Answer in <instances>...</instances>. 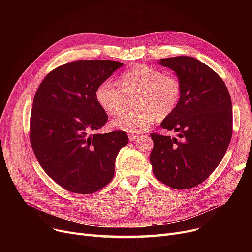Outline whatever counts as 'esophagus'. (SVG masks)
Wrapping results in <instances>:
<instances>
[{
	"instance_id": "esophagus-1",
	"label": "esophagus",
	"mask_w": 252,
	"mask_h": 252,
	"mask_svg": "<svg viewBox=\"0 0 252 252\" xmlns=\"http://www.w3.org/2000/svg\"><path fill=\"white\" fill-rule=\"evenodd\" d=\"M138 135H136V134H130L129 136H128V139H129V141H135V140H137L138 139Z\"/></svg>"
}]
</instances>
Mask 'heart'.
Masks as SVG:
<instances>
[{
    "label": "heart",
    "mask_w": 252,
    "mask_h": 252,
    "mask_svg": "<svg viewBox=\"0 0 252 252\" xmlns=\"http://www.w3.org/2000/svg\"><path fill=\"white\" fill-rule=\"evenodd\" d=\"M121 87L106 79L96 90L100 107L110 115L125 111L129 99H135L133 111L114 118L112 127L131 134L147 130L157 118L173 114L181 100L179 79L160 69L138 65L125 72L119 79Z\"/></svg>",
    "instance_id": "b5f03b06"
}]
</instances>
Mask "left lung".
I'll list each match as a JSON object with an SVG mask.
<instances>
[{
  "label": "left lung",
  "instance_id": "left-lung-1",
  "mask_svg": "<svg viewBox=\"0 0 252 252\" xmlns=\"http://www.w3.org/2000/svg\"><path fill=\"white\" fill-rule=\"evenodd\" d=\"M158 63L175 71L182 93L178 108L160 125L178 138L151 134L150 162L157 180L186 190L205 181L226 153L233 131L232 101L219 74L198 59L178 56Z\"/></svg>",
  "mask_w": 252,
  "mask_h": 252
}]
</instances>
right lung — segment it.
<instances>
[{
    "instance_id": "1",
    "label": "right lung",
    "mask_w": 252,
    "mask_h": 252,
    "mask_svg": "<svg viewBox=\"0 0 252 252\" xmlns=\"http://www.w3.org/2000/svg\"><path fill=\"white\" fill-rule=\"evenodd\" d=\"M124 64L77 60L51 71L39 85L31 115V143L46 174L67 191L92 194L114 176L116 156L128 143L123 130L98 134L108 116L98 86Z\"/></svg>"
}]
</instances>
